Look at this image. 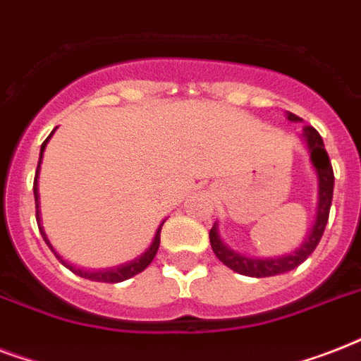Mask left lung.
Masks as SVG:
<instances>
[{"label": "left lung", "instance_id": "8db88e82", "mask_svg": "<svg viewBox=\"0 0 361 361\" xmlns=\"http://www.w3.org/2000/svg\"><path fill=\"white\" fill-rule=\"evenodd\" d=\"M286 120L296 121V123L302 121L292 112H286ZM302 138L305 142L309 161L313 164L314 176H317V208H314L313 226H311L305 240L292 252L274 258H257L245 257V255H241V252L234 251L232 247L226 245L219 234V223H215L212 226V231H209L212 249H214L215 257L219 258L225 266L234 269L236 274L247 275V277H271V275L286 274V271L298 268L300 264L307 260V257L314 251V247L319 245L320 238L324 234L326 223H328V217H330L331 197H334V170H331L330 157L326 153L322 136L313 127L305 125Z\"/></svg>", "mask_w": 361, "mask_h": 361}]
</instances>
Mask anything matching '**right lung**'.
<instances>
[{
  "label": "right lung",
  "mask_w": 361,
  "mask_h": 361,
  "mask_svg": "<svg viewBox=\"0 0 361 361\" xmlns=\"http://www.w3.org/2000/svg\"><path fill=\"white\" fill-rule=\"evenodd\" d=\"M56 130V129H54ZM54 130L50 133V136L54 135ZM50 136H48L47 140L42 142L41 146V153H39V164H37V172H35V181H33V195H35V208H37V225H39V231H41L42 238H44V241H47V245L50 247V251L56 255V258H58L59 262L63 264L65 268H69L73 274L80 275V277H84V279H90V281H99V283H121V281L125 279H130V277H135L136 274H140V271H144V269L152 264V260L155 258V255H157V249H159V243H161V228H163L164 221L159 225V228L155 231V236H153L152 243H149V247H147L146 251L142 252L140 257H136L135 260H130V262H125V264H120V266H114V268H106V269H84V268H76V266H73L71 262H67L61 255H59L56 249H54V245L50 243V240H48L47 232H44V226H42V219H41V202H39V172H41V163H42V153H44V149H47V144L48 140H50Z\"/></svg>",
  "instance_id": "obj_1"
}]
</instances>
